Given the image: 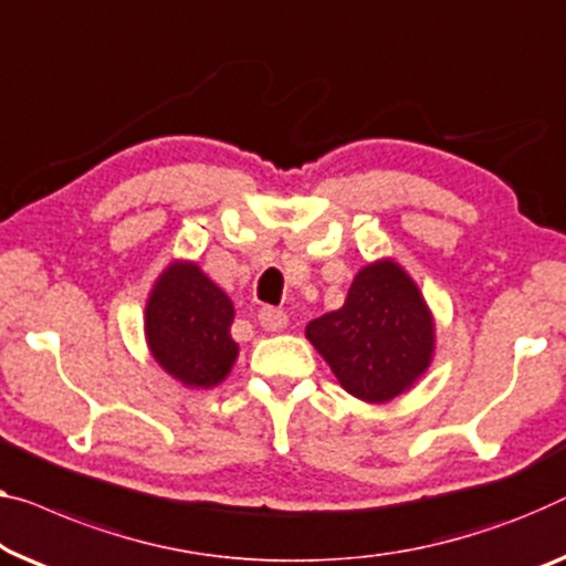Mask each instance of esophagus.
<instances>
[{"mask_svg":"<svg viewBox=\"0 0 566 566\" xmlns=\"http://www.w3.org/2000/svg\"><path fill=\"white\" fill-rule=\"evenodd\" d=\"M259 325L264 327V331H282L286 327V312L280 307H261L259 310Z\"/></svg>","mask_w":566,"mask_h":566,"instance_id":"obj_1","label":"esophagus"}]
</instances>
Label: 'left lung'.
<instances>
[{"mask_svg":"<svg viewBox=\"0 0 566 566\" xmlns=\"http://www.w3.org/2000/svg\"><path fill=\"white\" fill-rule=\"evenodd\" d=\"M305 335L343 389L368 403L409 391L434 353L432 312L391 259L360 269L345 305L312 319Z\"/></svg>","mask_w":566,"mask_h":566,"instance_id":"obj_1","label":"left lung"}]
</instances>
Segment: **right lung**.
Segmentation results:
<instances>
[{
  "label": "right lung",
  "mask_w": 566,
  "mask_h": 566,
  "mask_svg": "<svg viewBox=\"0 0 566 566\" xmlns=\"http://www.w3.org/2000/svg\"><path fill=\"white\" fill-rule=\"evenodd\" d=\"M233 302L192 261H172L151 286L145 333L151 356L188 389H210L231 374Z\"/></svg>",
  "instance_id": "1"
}]
</instances>
